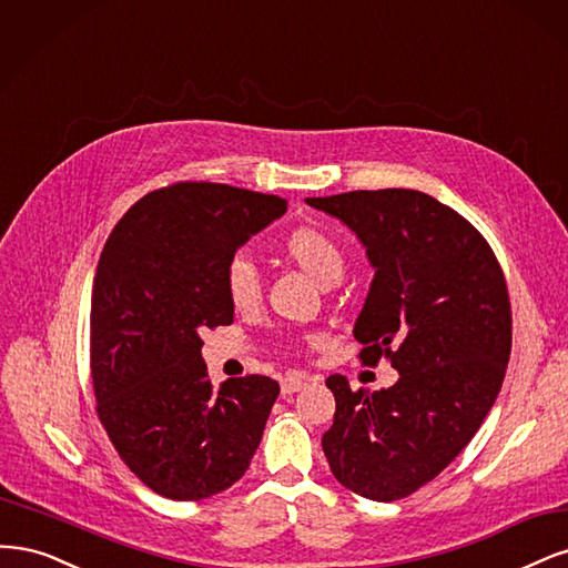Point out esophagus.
I'll list each match as a JSON object with an SVG mask.
<instances>
[{
  "mask_svg": "<svg viewBox=\"0 0 568 568\" xmlns=\"http://www.w3.org/2000/svg\"><path fill=\"white\" fill-rule=\"evenodd\" d=\"M306 377H300V375H287L283 382H281V392L283 394H295L300 392L302 387H306Z\"/></svg>",
  "mask_w": 568,
  "mask_h": 568,
  "instance_id": "esophagus-1",
  "label": "esophagus"
}]
</instances>
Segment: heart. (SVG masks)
I'll list each match as a JSON object with an SVG mask.
<instances>
[{"instance_id":"b5f03b06","label":"heart","mask_w":568,"mask_h":568,"mask_svg":"<svg viewBox=\"0 0 568 568\" xmlns=\"http://www.w3.org/2000/svg\"><path fill=\"white\" fill-rule=\"evenodd\" d=\"M287 260L295 262L316 283L331 287L344 273V252L331 235L314 226L292 229L281 245ZM224 292L235 311H250L262 300L260 271L247 254H235L224 271Z\"/></svg>"}]
</instances>
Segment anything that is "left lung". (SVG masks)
I'll use <instances>...</instances> for the list:
<instances>
[{
    "label": "left lung",
    "instance_id": "1",
    "mask_svg": "<svg viewBox=\"0 0 568 568\" xmlns=\"http://www.w3.org/2000/svg\"><path fill=\"white\" fill-rule=\"evenodd\" d=\"M365 245L375 278L354 325L358 361L387 358L389 389L335 394L323 453L335 479L363 498L392 503L442 474L496 404L511 352L505 273L463 214L410 189L306 197Z\"/></svg>",
    "mask_w": 568,
    "mask_h": 568
}]
</instances>
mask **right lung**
Returning a JSON list of instances; mask_svg holds the SVG:
<instances>
[{
  "mask_svg": "<svg viewBox=\"0 0 568 568\" xmlns=\"http://www.w3.org/2000/svg\"><path fill=\"white\" fill-rule=\"evenodd\" d=\"M287 200L210 181L143 195L115 224L91 290L97 413L122 463L170 500H203L243 477L281 387L233 377L214 392L207 327L233 323L224 271Z\"/></svg>",
  "mask_w": 568,
  "mask_h": 568,
  "instance_id": "add662e5",
  "label": "right lung"
}]
</instances>
